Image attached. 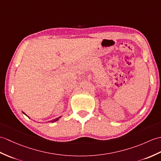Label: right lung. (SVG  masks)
Returning a JSON list of instances; mask_svg holds the SVG:
<instances>
[{"label":"right lung","instance_id":"right-lung-1","mask_svg":"<svg viewBox=\"0 0 161 161\" xmlns=\"http://www.w3.org/2000/svg\"><path fill=\"white\" fill-rule=\"evenodd\" d=\"M22 113H23V114H25L26 116H27V114H26L25 113H23V112H22ZM27 117H28V116H27ZM61 117H62V116H61ZM61 117H58V118H56V119H53V120H51V121H49V122H52V123H53V122H55V121H57L58 120V119H59V118H61Z\"/></svg>","mask_w":161,"mask_h":161}]
</instances>
